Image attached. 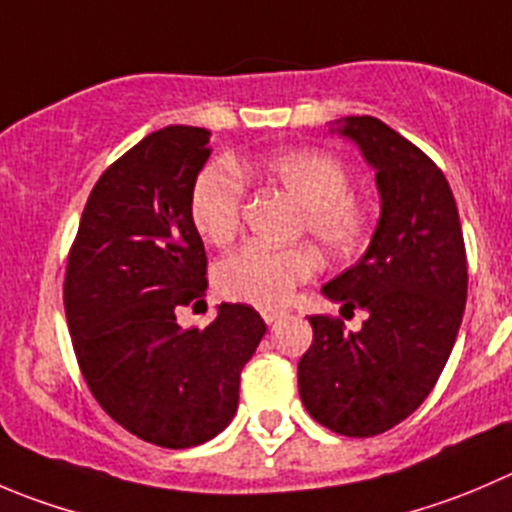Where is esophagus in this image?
Listing matches in <instances>:
<instances>
[{"label": "esophagus", "mask_w": 512, "mask_h": 512, "mask_svg": "<svg viewBox=\"0 0 512 512\" xmlns=\"http://www.w3.org/2000/svg\"><path fill=\"white\" fill-rule=\"evenodd\" d=\"M282 315H285V310H282V307H267V310H262V320H265L267 325H272V322Z\"/></svg>", "instance_id": "obj_1"}]
</instances>
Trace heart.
Here are the masks:
<instances>
[{
  "instance_id": "obj_1",
  "label": "heart",
  "mask_w": 512,
  "mask_h": 512,
  "mask_svg": "<svg viewBox=\"0 0 512 512\" xmlns=\"http://www.w3.org/2000/svg\"><path fill=\"white\" fill-rule=\"evenodd\" d=\"M257 175L305 207L300 230H305L325 255H355L370 237V207L350 192L352 172L330 152L315 147L275 152L257 165ZM245 195V180L235 167L227 162L207 165L190 192L195 230L212 245L235 240L242 227ZM315 270L317 255L307 245L282 250L247 245L217 265L215 287L232 302L277 307L297 285L310 280Z\"/></svg>"
}]
</instances>
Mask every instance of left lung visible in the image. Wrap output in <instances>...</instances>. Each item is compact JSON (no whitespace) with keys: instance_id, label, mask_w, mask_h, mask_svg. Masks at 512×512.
Here are the masks:
<instances>
[{"instance_id":"8db88e82","label":"left lung","mask_w":512,"mask_h":512,"mask_svg":"<svg viewBox=\"0 0 512 512\" xmlns=\"http://www.w3.org/2000/svg\"><path fill=\"white\" fill-rule=\"evenodd\" d=\"M342 135L375 167L382 215L365 257L327 282L342 310H367L362 330L310 315L297 365L307 413L347 438H372L415 413L435 388L468 297L463 227L448 180L420 147L375 117H347Z\"/></svg>"}]
</instances>
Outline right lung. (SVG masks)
Wrapping results in <instances>:
<instances>
[{
    "instance_id": "add662e5",
    "label": "right lung",
    "mask_w": 512,
    "mask_h": 512,
    "mask_svg": "<svg viewBox=\"0 0 512 512\" xmlns=\"http://www.w3.org/2000/svg\"><path fill=\"white\" fill-rule=\"evenodd\" d=\"M210 132L165 127L114 160L89 192L64 270V312L89 393L160 448H192L230 425L240 372L265 335L250 305L222 302L205 330L177 307L205 295L207 255L190 192Z\"/></svg>"
}]
</instances>
